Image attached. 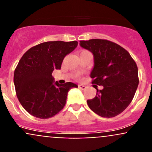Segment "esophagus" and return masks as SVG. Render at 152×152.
<instances>
[{"label":"esophagus","mask_w":152,"mask_h":152,"mask_svg":"<svg viewBox=\"0 0 152 152\" xmlns=\"http://www.w3.org/2000/svg\"><path fill=\"white\" fill-rule=\"evenodd\" d=\"M79 88L81 89V90H84V89H86V87L84 85H79Z\"/></svg>","instance_id":"obj_1"}]
</instances>
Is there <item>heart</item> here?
<instances>
[{"label": "heart", "instance_id": "1", "mask_svg": "<svg viewBox=\"0 0 152 152\" xmlns=\"http://www.w3.org/2000/svg\"><path fill=\"white\" fill-rule=\"evenodd\" d=\"M77 77H78V78H79V76H77Z\"/></svg>", "mask_w": 152, "mask_h": 152}]
</instances>
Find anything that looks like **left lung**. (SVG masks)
<instances>
[{
  "mask_svg": "<svg viewBox=\"0 0 152 152\" xmlns=\"http://www.w3.org/2000/svg\"><path fill=\"white\" fill-rule=\"evenodd\" d=\"M80 46L94 55L92 84L103 86V89L96 88V96L87 100V104L102 117L117 116L130 105L138 88L139 79L135 60L126 49L108 40L81 41Z\"/></svg>",
  "mask_w": 152,
  "mask_h": 152,
  "instance_id": "8db88e82",
  "label": "left lung"
}]
</instances>
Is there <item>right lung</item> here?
<instances>
[{"instance_id":"1","label":"right lung","mask_w":152,"mask_h":152,"mask_svg":"<svg viewBox=\"0 0 152 152\" xmlns=\"http://www.w3.org/2000/svg\"><path fill=\"white\" fill-rule=\"evenodd\" d=\"M77 45L76 41H47L22 55L14 71V87L20 103L32 116L45 119L58 114L66 103L68 91L78 87L71 82L54 83L52 76Z\"/></svg>"}]
</instances>
